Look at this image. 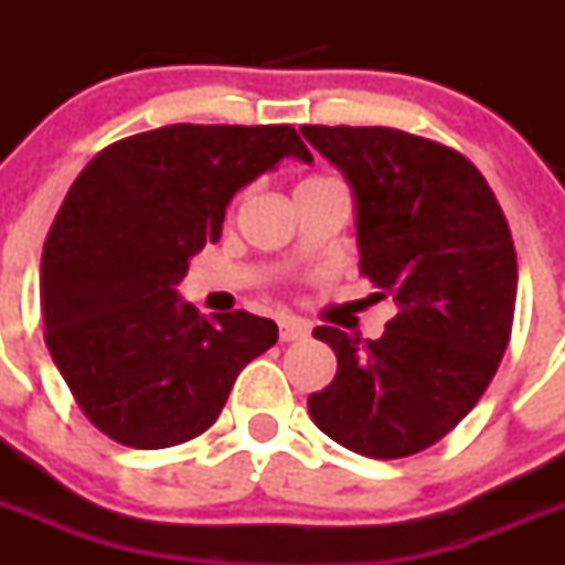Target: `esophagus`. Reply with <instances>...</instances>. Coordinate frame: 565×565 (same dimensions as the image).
<instances>
[{"label":"esophagus","mask_w":565,"mask_h":565,"mask_svg":"<svg viewBox=\"0 0 565 565\" xmlns=\"http://www.w3.org/2000/svg\"><path fill=\"white\" fill-rule=\"evenodd\" d=\"M308 337V322L294 317H279V339L282 342H297V339Z\"/></svg>","instance_id":"obj_1"}]
</instances>
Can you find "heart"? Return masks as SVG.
<instances>
[{"label":"heart","mask_w":565,"mask_h":565,"mask_svg":"<svg viewBox=\"0 0 565 565\" xmlns=\"http://www.w3.org/2000/svg\"><path fill=\"white\" fill-rule=\"evenodd\" d=\"M333 178H306V181L299 183V189L302 186H319V183H331Z\"/></svg>","instance_id":"heart-1"}]
</instances>
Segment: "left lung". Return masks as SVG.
<instances>
[{
  "mask_svg": "<svg viewBox=\"0 0 565 565\" xmlns=\"http://www.w3.org/2000/svg\"><path fill=\"white\" fill-rule=\"evenodd\" d=\"M356 194L359 271L393 297L379 339L319 326L337 376L308 396L333 441L367 458L427 450L467 416L512 337L518 257L487 178L452 147L391 127L299 129Z\"/></svg>",
  "mask_w": 565,
  "mask_h": 565,
  "instance_id": "1",
  "label": "left lung"
}]
</instances>
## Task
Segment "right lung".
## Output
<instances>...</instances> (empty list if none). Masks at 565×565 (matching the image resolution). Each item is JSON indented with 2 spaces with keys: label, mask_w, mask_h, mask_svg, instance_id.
<instances>
[{
  "label": "right lung",
  "mask_w": 565,
  "mask_h": 565,
  "mask_svg": "<svg viewBox=\"0 0 565 565\" xmlns=\"http://www.w3.org/2000/svg\"><path fill=\"white\" fill-rule=\"evenodd\" d=\"M286 154L311 161L291 124H169L104 147L70 186L42 252L44 342L104 436L132 450L201 436L277 342L271 319H206L174 288L234 192Z\"/></svg>",
  "instance_id": "1"
}]
</instances>
